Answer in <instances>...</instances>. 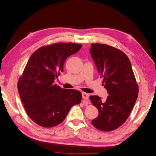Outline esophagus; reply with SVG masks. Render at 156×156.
I'll return each instance as SVG.
<instances>
[{"instance_id":"34e87169","label":"esophagus","mask_w":156,"mask_h":156,"mask_svg":"<svg viewBox=\"0 0 156 156\" xmlns=\"http://www.w3.org/2000/svg\"><path fill=\"white\" fill-rule=\"evenodd\" d=\"M82 98L84 100H88L89 94H88L86 93V92H82Z\"/></svg>"}]
</instances>
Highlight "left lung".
Returning <instances> with one entry per match:
<instances>
[{
    "instance_id": "obj_1",
    "label": "left lung",
    "mask_w": 156,
    "mask_h": 156,
    "mask_svg": "<svg viewBox=\"0 0 156 156\" xmlns=\"http://www.w3.org/2000/svg\"><path fill=\"white\" fill-rule=\"evenodd\" d=\"M91 46L90 54L109 94L105 101L98 96H90L99 112L92 124L100 130L110 132L121 126L128 118L138 96V86L126 54L107 44Z\"/></svg>"
}]
</instances>
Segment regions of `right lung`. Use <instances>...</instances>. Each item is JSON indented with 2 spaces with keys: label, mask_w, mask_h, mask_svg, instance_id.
Segmentation results:
<instances>
[{
  "label": "right lung",
  "mask_w": 156,
  "mask_h": 156,
  "mask_svg": "<svg viewBox=\"0 0 156 156\" xmlns=\"http://www.w3.org/2000/svg\"><path fill=\"white\" fill-rule=\"evenodd\" d=\"M81 47L70 42L42 46L32 54L25 66L18 90L28 115L42 127L60 124L71 107L81 102L78 90L61 88L54 84V79L63 72L65 60Z\"/></svg>",
  "instance_id": "obj_1"
}]
</instances>
